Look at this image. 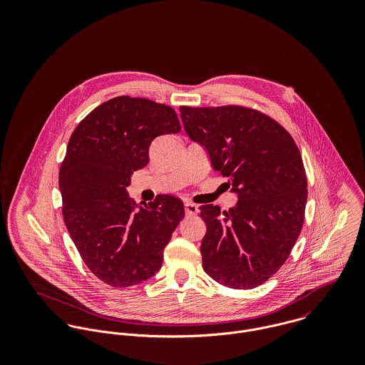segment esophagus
<instances>
[{
    "label": "esophagus",
    "mask_w": 365,
    "mask_h": 365,
    "mask_svg": "<svg viewBox=\"0 0 365 365\" xmlns=\"http://www.w3.org/2000/svg\"><path fill=\"white\" fill-rule=\"evenodd\" d=\"M184 209H185V215H187V216H194V215H197L198 210H200L198 205H195V204H192V202H185Z\"/></svg>",
    "instance_id": "esophagus-1"
}]
</instances>
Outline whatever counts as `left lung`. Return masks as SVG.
Segmentation results:
<instances>
[{"label":"left lung","mask_w":365,"mask_h":365,"mask_svg":"<svg viewBox=\"0 0 365 365\" xmlns=\"http://www.w3.org/2000/svg\"><path fill=\"white\" fill-rule=\"evenodd\" d=\"M187 135L227 177L236 207L201 205L207 233L202 267L216 282L252 289L287 261L302 230L308 200L304 161L292 136L272 118L242 105L180 106Z\"/></svg>","instance_id":"obj_1"}]
</instances>
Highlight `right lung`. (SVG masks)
<instances>
[{"mask_svg":"<svg viewBox=\"0 0 365 365\" xmlns=\"http://www.w3.org/2000/svg\"><path fill=\"white\" fill-rule=\"evenodd\" d=\"M180 130L171 106L120 96L93 109L70 136L58 173L63 219L88 269L113 288L153 277L184 217L177 197L138 207L126 191L148 165L153 139Z\"/></svg>","mask_w":365,"mask_h":365,"instance_id":"right-lung-1","label":"right lung"}]
</instances>
